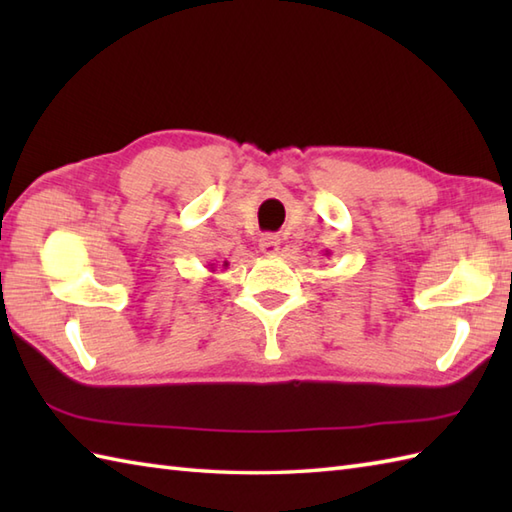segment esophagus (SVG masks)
<instances>
[{
  "label": "esophagus",
  "instance_id": "obj_1",
  "mask_svg": "<svg viewBox=\"0 0 512 512\" xmlns=\"http://www.w3.org/2000/svg\"><path fill=\"white\" fill-rule=\"evenodd\" d=\"M259 250H262L264 255H277L279 253V237L268 233L262 239H259Z\"/></svg>",
  "mask_w": 512,
  "mask_h": 512
}]
</instances>
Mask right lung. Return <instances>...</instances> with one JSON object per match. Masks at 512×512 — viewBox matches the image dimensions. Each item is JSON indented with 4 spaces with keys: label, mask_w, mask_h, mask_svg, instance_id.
<instances>
[{
    "label": "right lung",
    "mask_w": 512,
    "mask_h": 512,
    "mask_svg": "<svg viewBox=\"0 0 512 512\" xmlns=\"http://www.w3.org/2000/svg\"><path fill=\"white\" fill-rule=\"evenodd\" d=\"M222 266H224V268H226V266H228V262H224V264H222ZM209 268H211V273H215V268H217V264H209Z\"/></svg>",
    "instance_id": "obj_1"
}]
</instances>
